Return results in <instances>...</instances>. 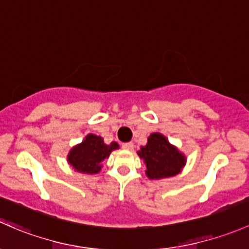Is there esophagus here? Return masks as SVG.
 Masks as SVG:
<instances>
[{"mask_svg":"<svg viewBox=\"0 0 249 249\" xmlns=\"http://www.w3.org/2000/svg\"><path fill=\"white\" fill-rule=\"evenodd\" d=\"M133 147V142H124L122 143V148L124 150H130Z\"/></svg>","mask_w":249,"mask_h":249,"instance_id":"1","label":"esophagus"}]
</instances>
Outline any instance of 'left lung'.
<instances>
[{
    "instance_id": "obj_1",
    "label": "left lung",
    "mask_w": 249,
    "mask_h": 249,
    "mask_svg": "<svg viewBox=\"0 0 249 249\" xmlns=\"http://www.w3.org/2000/svg\"><path fill=\"white\" fill-rule=\"evenodd\" d=\"M138 155L145 162L146 175L151 180L178 175L186 163L184 156L160 133L151 134L146 146L142 147Z\"/></svg>"
}]
</instances>
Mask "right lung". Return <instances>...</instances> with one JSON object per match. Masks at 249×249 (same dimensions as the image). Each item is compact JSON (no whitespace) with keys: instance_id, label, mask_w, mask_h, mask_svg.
Wrapping results in <instances>:
<instances>
[{"instance_id":"1","label":"right lung","mask_w":249,"mask_h":249,"mask_svg":"<svg viewBox=\"0 0 249 249\" xmlns=\"http://www.w3.org/2000/svg\"><path fill=\"white\" fill-rule=\"evenodd\" d=\"M116 148H119L116 142L107 145L101 137L89 134L80 145L71 148L68 162L79 173L97 174L102 168L101 163Z\"/></svg>"}]
</instances>
